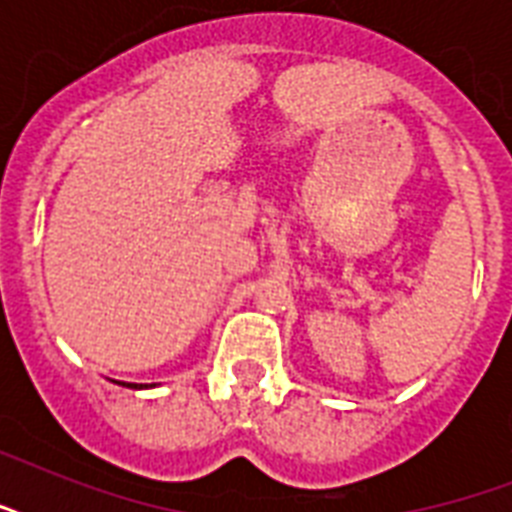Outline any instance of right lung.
<instances>
[{
	"label": "right lung",
	"instance_id": "1",
	"mask_svg": "<svg viewBox=\"0 0 512 512\" xmlns=\"http://www.w3.org/2000/svg\"><path fill=\"white\" fill-rule=\"evenodd\" d=\"M135 388H138V385H135ZM140 388H143V385H140Z\"/></svg>",
	"mask_w": 512,
	"mask_h": 512
}]
</instances>
